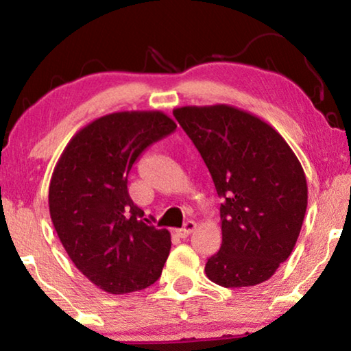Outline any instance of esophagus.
I'll return each mask as SVG.
<instances>
[{"label":"esophagus","mask_w":351,"mask_h":351,"mask_svg":"<svg viewBox=\"0 0 351 351\" xmlns=\"http://www.w3.org/2000/svg\"><path fill=\"white\" fill-rule=\"evenodd\" d=\"M195 229H197V223H195V221H187L186 224H184L182 229H178L176 230V234H178V237H181V239H186V237H189L190 234H192Z\"/></svg>","instance_id":"esophagus-1"}]
</instances>
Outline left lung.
I'll use <instances>...</instances> for the list:
<instances>
[{
	"mask_svg": "<svg viewBox=\"0 0 351 351\" xmlns=\"http://www.w3.org/2000/svg\"><path fill=\"white\" fill-rule=\"evenodd\" d=\"M173 114L224 199L221 247L207 260L206 276L226 288L269 280L304 224L308 186L299 159L277 130L237 106L189 105Z\"/></svg>",
	"mask_w": 351,
	"mask_h": 351,
	"instance_id": "left-lung-1",
	"label": "left lung"
}]
</instances>
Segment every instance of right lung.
Here are the masks:
<instances>
[{
  "label": "right lung",
  "mask_w": 351,
  "mask_h": 351,
  "mask_svg": "<svg viewBox=\"0 0 351 351\" xmlns=\"http://www.w3.org/2000/svg\"><path fill=\"white\" fill-rule=\"evenodd\" d=\"M162 111H117L80 128L52 171L49 213L75 268L108 294L150 287L171 240L154 229L128 195L127 180L145 148L175 132Z\"/></svg>",
  "instance_id": "add662e5"
}]
</instances>
